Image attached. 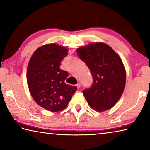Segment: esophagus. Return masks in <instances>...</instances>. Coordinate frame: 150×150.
Wrapping results in <instances>:
<instances>
[{
	"label": "esophagus",
	"mask_w": 150,
	"mask_h": 150,
	"mask_svg": "<svg viewBox=\"0 0 150 150\" xmlns=\"http://www.w3.org/2000/svg\"><path fill=\"white\" fill-rule=\"evenodd\" d=\"M76 87H77L78 88H79L81 87V84H80V83H78L76 85Z\"/></svg>",
	"instance_id": "esophagus-1"
}]
</instances>
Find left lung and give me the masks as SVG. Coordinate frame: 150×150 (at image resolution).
Wrapping results in <instances>:
<instances>
[{
    "label": "left lung",
    "instance_id": "8db88e82",
    "mask_svg": "<svg viewBox=\"0 0 150 150\" xmlns=\"http://www.w3.org/2000/svg\"><path fill=\"white\" fill-rule=\"evenodd\" d=\"M77 53L93 77L92 86L83 91L88 104L98 112L112 108L120 99L126 85V70L121 58L102 42L78 47Z\"/></svg>",
    "mask_w": 150,
    "mask_h": 150
}]
</instances>
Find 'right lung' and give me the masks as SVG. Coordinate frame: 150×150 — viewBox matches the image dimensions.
<instances>
[{"label":"right lung","instance_id":"obj_1","mask_svg":"<svg viewBox=\"0 0 150 150\" xmlns=\"http://www.w3.org/2000/svg\"><path fill=\"white\" fill-rule=\"evenodd\" d=\"M67 52L64 46L45 44L35 51L28 65L27 83L33 99L50 112L67 107L77 89L75 86L66 84L68 73L59 67Z\"/></svg>","mask_w":150,"mask_h":150}]
</instances>
